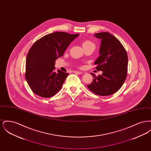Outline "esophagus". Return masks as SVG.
I'll use <instances>...</instances> for the list:
<instances>
[{
  "mask_svg": "<svg viewBox=\"0 0 151 151\" xmlns=\"http://www.w3.org/2000/svg\"><path fill=\"white\" fill-rule=\"evenodd\" d=\"M73 73H78V74H83V73L81 71H73Z\"/></svg>",
  "mask_w": 151,
  "mask_h": 151,
  "instance_id": "34e87169",
  "label": "esophagus"
}]
</instances>
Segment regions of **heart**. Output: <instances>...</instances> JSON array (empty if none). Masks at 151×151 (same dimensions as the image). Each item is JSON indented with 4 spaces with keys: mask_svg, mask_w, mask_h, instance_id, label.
I'll return each instance as SVG.
<instances>
[{
    "mask_svg": "<svg viewBox=\"0 0 151 151\" xmlns=\"http://www.w3.org/2000/svg\"><path fill=\"white\" fill-rule=\"evenodd\" d=\"M92 45L94 46V44L93 42H92V41H91L89 40H85V41H83V42H82V46H83V48L89 46H92Z\"/></svg>",
    "mask_w": 151,
    "mask_h": 151,
    "instance_id": "1",
    "label": "heart"
}]
</instances>
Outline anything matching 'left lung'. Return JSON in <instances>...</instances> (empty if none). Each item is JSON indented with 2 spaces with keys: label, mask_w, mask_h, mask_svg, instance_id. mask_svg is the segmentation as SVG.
Instances as JSON below:
<instances>
[{
  "label": "left lung",
  "mask_w": 151,
  "mask_h": 151,
  "mask_svg": "<svg viewBox=\"0 0 151 151\" xmlns=\"http://www.w3.org/2000/svg\"><path fill=\"white\" fill-rule=\"evenodd\" d=\"M101 40L100 56L94 62L96 69L102 74L96 76L93 73V81L87 86L93 93L105 96L116 92L123 84L127 75L128 57L121 42L108 32L95 33Z\"/></svg>",
  "instance_id": "left-lung-1"
}]
</instances>
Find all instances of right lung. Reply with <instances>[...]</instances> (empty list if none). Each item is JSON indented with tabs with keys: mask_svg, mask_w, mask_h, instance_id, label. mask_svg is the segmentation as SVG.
Returning a JSON list of instances; mask_svg holds the SVG:
<instances>
[{
	"mask_svg": "<svg viewBox=\"0 0 151 151\" xmlns=\"http://www.w3.org/2000/svg\"><path fill=\"white\" fill-rule=\"evenodd\" d=\"M79 35L57 32L43 36L32 46L26 58L25 76L34 93L49 98L60 91L68 73L56 72L55 61Z\"/></svg>",
	"mask_w": 151,
	"mask_h": 151,
	"instance_id": "right-lung-1",
	"label": "right lung"
}]
</instances>
